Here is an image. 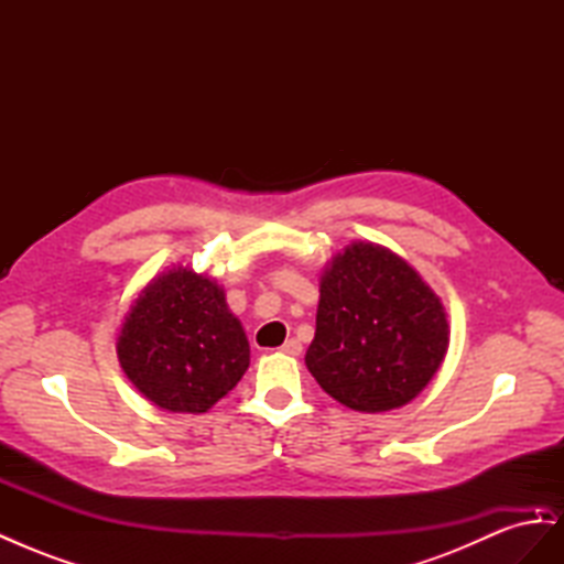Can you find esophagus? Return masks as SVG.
Returning a JSON list of instances; mask_svg holds the SVG:
<instances>
[{"instance_id":"esophagus-1","label":"esophagus","mask_w":564,"mask_h":564,"mask_svg":"<svg viewBox=\"0 0 564 564\" xmlns=\"http://www.w3.org/2000/svg\"><path fill=\"white\" fill-rule=\"evenodd\" d=\"M280 350H282V352H286V355H301V350H303V348H301V344H299L296 338H289L286 344H284Z\"/></svg>"}]
</instances>
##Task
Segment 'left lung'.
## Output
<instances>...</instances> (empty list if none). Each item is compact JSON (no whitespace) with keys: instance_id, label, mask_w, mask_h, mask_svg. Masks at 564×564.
I'll return each instance as SVG.
<instances>
[{"instance_id":"1","label":"left lung","mask_w":564,"mask_h":564,"mask_svg":"<svg viewBox=\"0 0 564 564\" xmlns=\"http://www.w3.org/2000/svg\"><path fill=\"white\" fill-rule=\"evenodd\" d=\"M447 348L445 305L398 253L352 242L324 268L305 367L340 404L379 414L412 402Z\"/></svg>"}]
</instances>
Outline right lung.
Here are the masks:
<instances>
[{
	"label": "right lung",
	"instance_id": "1",
	"mask_svg": "<svg viewBox=\"0 0 564 564\" xmlns=\"http://www.w3.org/2000/svg\"><path fill=\"white\" fill-rule=\"evenodd\" d=\"M117 357L152 404L204 414L245 377L249 340L216 280L174 265L131 303Z\"/></svg>",
	"mask_w": 564,
	"mask_h": 564
}]
</instances>
